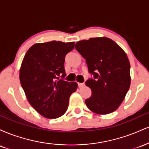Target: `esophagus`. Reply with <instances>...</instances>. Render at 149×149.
I'll use <instances>...</instances> for the list:
<instances>
[{
    "instance_id": "1",
    "label": "esophagus",
    "mask_w": 149,
    "mask_h": 149,
    "mask_svg": "<svg viewBox=\"0 0 149 149\" xmlns=\"http://www.w3.org/2000/svg\"><path fill=\"white\" fill-rule=\"evenodd\" d=\"M78 85L79 88H82V87H84L85 86V83H78Z\"/></svg>"
}]
</instances>
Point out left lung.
<instances>
[{
  "instance_id": "1",
  "label": "left lung",
  "mask_w": 149,
  "mask_h": 149,
  "mask_svg": "<svg viewBox=\"0 0 149 149\" xmlns=\"http://www.w3.org/2000/svg\"><path fill=\"white\" fill-rule=\"evenodd\" d=\"M75 47L93 76L85 82L92 90L91 97L85 100L86 106L97 114L115 111L130 86V64L126 53L106 37L82 40Z\"/></svg>"
}]
</instances>
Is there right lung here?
Wrapping results in <instances>:
<instances>
[{
  "label": "right lung",
  "mask_w": 149,
  "mask_h": 149,
  "mask_svg": "<svg viewBox=\"0 0 149 149\" xmlns=\"http://www.w3.org/2000/svg\"><path fill=\"white\" fill-rule=\"evenodd\" d=\"M74 42L52 40L34 44L22 61L19 79L27 100L43 117L64 115L69 97L78 88L76 82L65 81V57L74 48Z\"/></svg>",
  "instance_id": "right-lung-1"
}]
</instances>
